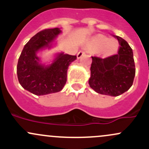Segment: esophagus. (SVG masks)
Here are the masks:
<instances>
[{
	"label": "esophagus",
	"instance_id": "esophagus-1",
	"mask_svg": "<svg viewBox=\"0 0 149 149\" xmlns=\"http://www.w3.org/2000/svg\"><path fill=\"white\" fill-rule=\"evenodd\" d=\"M83 54H85V52H84V51H80V52H78V54H77V58H80L81 56H83Z\"/></svg>",
	"mask_w": 149,
	"mask_h": 149
}]
</instances>
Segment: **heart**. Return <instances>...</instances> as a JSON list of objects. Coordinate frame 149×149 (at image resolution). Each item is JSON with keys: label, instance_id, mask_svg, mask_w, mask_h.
Segmentation results:
<instances>
[{"label": "heart", "instance_id": "b5f03b06", "mask_svg": "<svg viewBox=\"0 0 149 149\" xmlns=\"http://www.w3.org/2000/svg\"><path fill=\"white\" fill-rule=\"evenodd\" d=\"M93 45L97 49H102L104 47V49L107 52H113L116 49L117 45L114 41H109L107 37L102 35H99L93 40Z\"/></svg>", "mask_w": 149, "mask_h": 149}]
</instances>
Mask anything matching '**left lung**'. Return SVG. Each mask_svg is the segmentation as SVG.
Segmentation results:
<instances>
[{
  "instance_id": "8db88e82",
  "label": "left lung",
  "mask_w": 149,
  "mask_h": 149,
  "mask_svg": "<svg viewBox=\"0 0 149 149\" xmlns=\"http://www.w3.org/2000/svg\"><path fill=\"white\" fill-rule=\"evenodd\" d=\"M112 35L120 45L117 54L104 58L92 56L89 85L96 93L115 97L131 88L136 68L129 44L122 37Z\"/></svg>"
}]
</instances>
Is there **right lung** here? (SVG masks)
Masks as SVG:
<instances>
[{"label":"right lung","mask_w":149,"mask_h":149,"mask_svg":"<svg viewBox=\"0 0 149 149\" xmlns=\"http://www.w3.org/2000/svg\"><path fill=\"white\" fill-rule=\"evenodd\" d=\"M61 32L58 27L40 31L24 45L19 57L17 74L19 84L36 95L61 91L66 83L68 66L77 58L62 53L49 66L39 63L37 51L48 46Z\"/></svg>","instance_id":"add662e5"}]
</instances>
